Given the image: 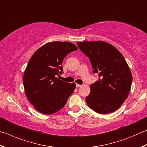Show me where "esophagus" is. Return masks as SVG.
Masks as SVG:
<instances>
[{"label": "esophagus", "instance_id": "obj_1", "mask_svg": "<svg viewBox=\"0 0 147 147\" xmlns=\"http://www.w3.org/2000/svg\"><path fill=\"white\" fill-rule=\"evenodd\" d=\"M76 87H81L82 86V85H80V84H76Z\"/></svg>", "mask_w": 147, "mask_h": 147}]
</instances>
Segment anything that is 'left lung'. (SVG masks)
Segmentation results:
<instances>
[{
    "mask_svg": "<svg viewBox=\"0 0 147 147\" xmlns=\"http://www.w3.org/2000/svg\"><path fill=\"white\" fill-rule=\"evenodd\" d=\"M89 58L93 73L100 78L90 85L85 98L96 113L105 114L119 109L129 95L132 76L124 57L113 45L103 41L77 42Z\"/></svg>",
    "mask_w": 147,
    "mask_h": 147,
    "instance_id": "8db88e82",
    "label": "left lung"
}]
</instances>
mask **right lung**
Segmentation results:
<instances>
[{"label": "right lung", "mask_w": 147, "mask_h": 147, "mask_svg": "<svg viewBox=\"0 0 147 147\" xmlns=\"http://www.w3.org/2000/svg\"><path fill=\"white\" fill-rule=\"evenodd\" d=\"M78 49L68 42H53L40 47L32 56L24 74L25 93L37 111L52 114L62 109L76 87L75 83L60 80L61 65L69 53Z\"/></svg>", "instance_id": "1"}]
</instances>
